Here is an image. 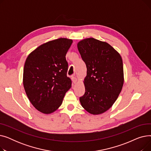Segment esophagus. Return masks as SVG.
Here are the masks:
<instances>
[{
	"label": "esophagus",
	"mask_w": 151,
	"mask_h": 151,
	"mask_svg": "<svg viewBox=\"0 0 151 151\" xmlns=\"http://www.w3.org/2000/svg\"><path fill=\"white\" fill-rule=\"evenodd\" d=\"M71 80H72L73 83H76L77 81H78V80H77V78L75 77V76H73L72 78H71Z\"/></svg>",
	"instance_id": "34e87169"
}]
</instances>
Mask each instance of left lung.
Returning a JSON list of instances; mask_svg holds the SVG:
<instances>
[{"mask_svg":"<svg viewBox=\"0 0 151 151\" xmlns=\"http://www.w3.org/2000/svg\"><path fill=\"white\" fill-rule=\"evenodd\" d=\"M77 46L87 68L81 105L91 114H102L113 106L122 91V58L109 44L93 38L82 40Z\"/></svg>","mask_w":151,"mask_h":151,"instance_id":"8db88e82","label":"left lung"}]
</instances>
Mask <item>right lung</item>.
Instances as JSON below:
<instances>
[{"instance_id": "right-lung-1", "label": "right lung", "mask_w": 151, "mask_h": 151, "mask_svg": "<svg viewBox=\"0 0 151 151\" xmlns=\"http://www.w3.org/2000/svg\"><path fill=\"white\" fill-rule=\"evenodd\" d=\"M72 43L66 38L53 40L37 47L26 60L24 88L32 105L43 114L56 111L71 88L65 55Z\"/></svg>"}]
</instances>
